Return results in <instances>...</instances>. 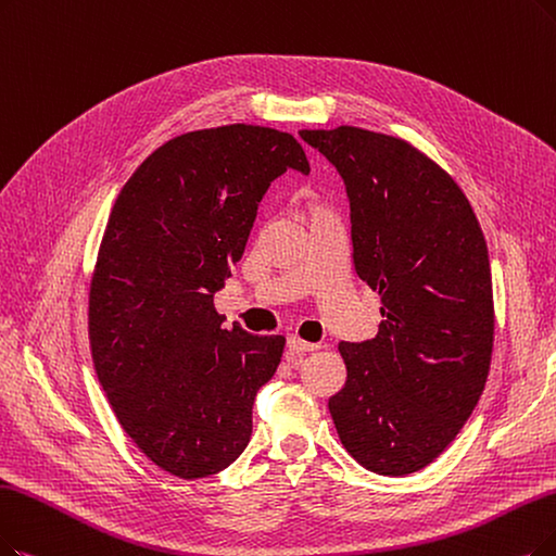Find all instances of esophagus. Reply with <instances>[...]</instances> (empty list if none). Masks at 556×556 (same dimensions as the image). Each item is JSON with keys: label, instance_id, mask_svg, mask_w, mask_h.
<instances>
[{"label": "esophagus", "instance_id": "34e87169", "mask_svg": "<svg viewBox=\"0 0 556 556\" xmlns=\"http://www.w3.org/2000/svg\"><path fill=\"white\" fill-rule=\"evenodd\" d=\"M317 349H321V344L305 342V340H301V338H296V336H292L290 340H287V353H290L292 361H299L301 355H305V353H309V351H317Z\"/></svg>", "mask_w": 556, "mask_h": 556}]
</instances>
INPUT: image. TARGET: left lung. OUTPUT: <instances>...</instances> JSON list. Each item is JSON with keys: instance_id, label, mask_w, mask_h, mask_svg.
<instances>
[{"instance_id": "obj_1", "label": "left lung", "mask_w": 556, "mask_h": 556, "mask_svg": "<svg viewBox=\"0 0 556 556\" xmlns=\"http://www.w3.org/2000/svg\"><path fill=\"white\" fill-rule=\"evenodd\" d=\"M338 168L353 266L381 296V326L340 342L344 388L328 410L367 470L427 468L472 415L491 369L493 282L479 220L452 177L410 143L361 127L301 129Z\"/></svg>"}]
</instances>
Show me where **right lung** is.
Listing matches in <instances>:
<instances>
[{
	"instance_id": "1",
	"label": "right lung",
	"mask_w": 556,
	"mask_h": 556,
	"mask_svg": "<svg viewBox=\"0 0 556 556\" xmlns=\"http://www.w3.org/2000/svg\"><path fill=\"white\" fill-rule=\"evenodd\" d=\"M287 170L309 173L287 131H189L154 150L111 210L88 305L96 371L125 433L180 479L239 458L278 369L285 338L224 328L214 294Z\"/></svg>"
}]
</instances>
